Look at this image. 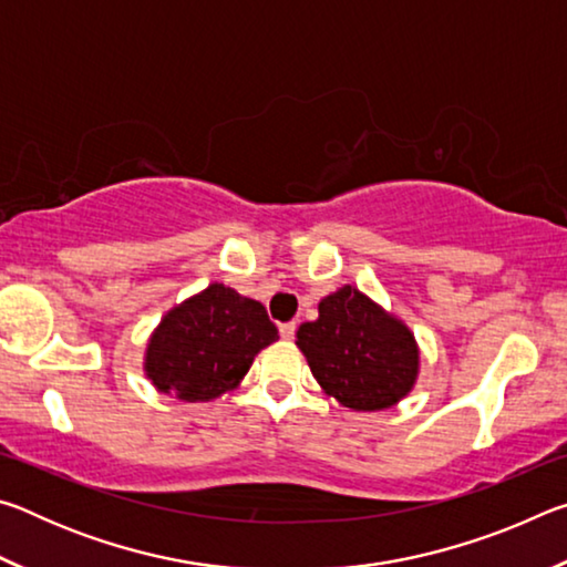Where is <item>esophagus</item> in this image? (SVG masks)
<instances>
[{
  "instance_id": "34e87169",
  "label": "esophagus",
  "mask_w": 567,
  "mask_h": 567,
  "mask_svg": "<svg viewBox=\"0 0 567 567\" xmlns=\"http://www.w3.org/2000/svg\"><path fill=\"white\" fill-rule=\"evenodd\" d=\"M295 332H297V322H282V324H280L282 340H292Z\"/></svg>"
}]
</instances>
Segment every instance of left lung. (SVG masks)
Segmentation results:
<instances>
[{"label": "left lung", "instance_id": "8db88e82", "mask_svg": "<svg viewBox=\"0 0 567 567\" xmlns=\"http://www.w3.org/2000/svg\"><path fill=\"white\" fill-rule=\"evenodd\" d=\"M318 310V320L297 330V348L328 395L352 410H385L408 395L417 348L405 324L350 285L324 297Z\"/></svg>", "mask_w": 567, "mask_h": 567}]
</instances>
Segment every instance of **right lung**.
I'll list each match as a JSON object with an SVG mask.
<instances>
[{"label":"right lung","instance_id":"right-lung-1","mask_svg":"<svg viewBox=\"0 0 567 567\" xmlns=\"http://www.w3.org/2000/svg\"><path fill=\"white\" fill-rule=\"evenodd\" d=\"M277 338L260 302L215 282L165 315L147 344L145 370L165 395L213 400L233 390Z\"/></svg>","mask_w":567,"mask_h":567}]
</instances>
